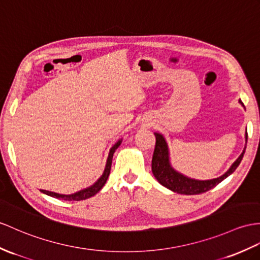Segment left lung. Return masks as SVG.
I'll return each mask as SVG.
<instances>
[{"label": "left lung", "mask_w": 260, "mask_h": 260, "mask_svg": "<svg viewBox=\"0 0 260 260\" xmlns=\"http://www.w3.org/2000/svg\"><path fill=\"white\" fill-rule=\"evenodd\" d=\"M238 103L244 107L242 100H238ZM156 139L155 149L153 152V157H152V173L154 178L157 180L161 185L171 189L172 192L185 195H195L207 192L208 189L216 186L218 183L225 180L227 176H230L234 171L237 169L240 161L243 160V156L246 150V144L237 160L234 162L231 168L226 172L212 180H195L188 176L182 174L179 171H176L170 160V150L166 138L160 132H154ZM245 141L247 143V132L245 134Z\"/></svg>", "instance_id": "left-lung-1"}]
</instances>
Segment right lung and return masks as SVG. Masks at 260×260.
I'll return each mask as SVG.
<instances>
[{
  "label": "right lung",
  "instance_id": "add662e5",
  "mask_svg": "<svg viewBox=\"0 0 260 260\" xmlns=\"http://www.w3.org/2000/svg\"><path fill=\"white\" fill-rule=\"evenodd\" d=\"M121 142H122V139H119V140L112 145L110 151H109L108 157H107V162H106V167H105V170H104V173L96 182L93 183L92 185L88 186V187H86L84 189H80V191L76 192V193H73V194H59V193L46 191V189H41L42 193L46 194L48 196H52V198L64 200V201H81V200L89 199V198H91V196L96 195L100 191V189L103 188V186L106 184L107 180H108V176L110 174V169H111L113 153H115V151L119 148V145L121 144Z\"/></svg>",
  "mask_w": 260,
  "mask_h": 260
}]
</instances>
